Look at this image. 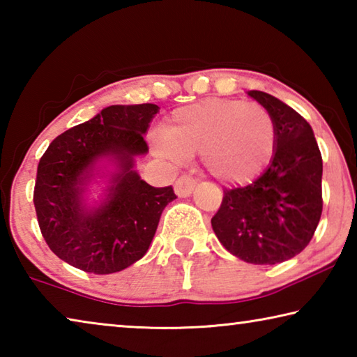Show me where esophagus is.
Segmentation results:
<instances>
[{
    "label": "esophagus",
    "instance_id": "1",
    "mask_svg": "<svg viewBox=\"0 0 357 357\" xmlns=\"http://www.w3.org/2000/svg\"><path fill=\"white\" fill-rule=\"evenodd\" d=\"M197 181L190 174H183L179 176L176 183H174V192H176L178 197H189L192 190L195 189Z\"/></svg>",
    "mask_w": 357,
    "mask_h": 357
}]
</instances>
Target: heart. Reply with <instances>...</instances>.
<instances>
[{
	"label": "heart",
	"mask_w": 357,
	"mask_h": 357,
	"mask_svg": "<svg viewBox=\"0 0 357 357\" xmlns=\"http://www.w3.org/2000/svg\"><path fill=\"white\" fill-rule=\"evenodd\" d=\"M275 144V121L268 108L257 102L208 99L176 108L154 146L173 160L200 154L214 179L241 185L263 172Z\"/></svg>",
	"instance_id": "1"
}]
</instances>
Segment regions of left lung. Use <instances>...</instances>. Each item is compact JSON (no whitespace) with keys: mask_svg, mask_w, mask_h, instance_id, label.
I'll use <instances>...</instances> for the list:
<instances>
[{"mask_svg":"<svg viewBox=\"0 0 357 357\" xmlns=\"http://www.w3.org/2000/svg\"><path fill=\"white\" fill-rule=\"evenodd\" d=\"M273 114L277 144L269 167L244 187L223 190L211 223L222 245L252 264H277L305 249L323 211V159L310 124L274 96L249 91Z\"/></svg>","mask_w":357,"mask_h":357,"instance_id":"obj_1","label":"left lung"}]
</instances>
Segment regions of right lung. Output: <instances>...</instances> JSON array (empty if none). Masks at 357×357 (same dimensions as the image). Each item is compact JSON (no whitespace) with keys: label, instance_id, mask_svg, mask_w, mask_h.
Listing matches in <instances>:
<instances>
[{"label":"right lung","instance_id":"right-lung-1","mask_svg":"<svg viewBox=\"0 0 357 357\" xmlns=\"http://www.w3.org/2000/svg\"><path fill=\"white\" fill-rule=\"evenodd\" d=\"M159 110L154 104L112 105L93 119L63 132L40 157L34 208L47 245L77 269L113 274L138 261L149 249L173 187H153L140 179L134 157L148 153L144 134ZM100 156H112L120 172L107 200L88 211L81 185Z\"/></svg>","mask_w":357,"mask_h":357}]
</instances>
